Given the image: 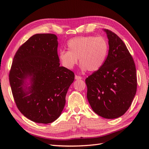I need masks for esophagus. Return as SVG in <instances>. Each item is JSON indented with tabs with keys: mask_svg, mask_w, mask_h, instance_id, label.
Wrapping results in <instances>:
<instances>
[{
	"mask_svg": "<svg viewBox=\"0 0 149 149\" xmlns=\"http://www.w3.org/2000/svg\"><path fill=\"white\" fill-rule=\"evenodd\" d=\"M75 79H82V77L81 76H79L78 75H75Z\"/></svg>",
	"mask_w": 149,
	"mask_h": 149,
	"instance_id": "1",
	"label": "esophagus"
}]
</instances>
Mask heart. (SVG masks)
I'll list each match as a JSON object with an SVG mask.
<instances>
[{"instance_id":"heart-1","label":"heart","mask_w":149,"mask_h":149,"mask_svg":"<svg viewBox=\"0 0 149 149\" xmlns=\"http://www.w3.org/2000/svg\"><path fill=\"white\" fill-rule=\"evenodd\" d=\"M68 50L60 52L62 65L68 69L77 64L78 58L83 70L90 72L100 70L107 59L109 46L103 37L84 36L71 38L67 42Z\"/></svg>"}]
</instances>
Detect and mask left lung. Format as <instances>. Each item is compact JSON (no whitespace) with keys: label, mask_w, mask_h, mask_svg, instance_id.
I'll return each mask as SVG.
<instances>
[{"label":"left lung","mask_w":149,"mask_h":149,"mask_svg":"<svg viewBox=\"0 0 149 149\" xmlns=\"http://www.w3.org/2000/svg\"><path fill=\"white\" fill-rule=\"evenodd\" d=\"M109 39V53L101 68L85 81L87 98L94 112L106 119L125 113L136 95V68L132 55L118 35L104 30Z\"/></svg>","instance_id":"1"}]
</instances>
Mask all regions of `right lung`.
<instances>
[{
  "label": "right lung",
  "instance_id": "add662e5",
  "mask_svg": "<svg viewBox=\"0 0 149 149\" xmlns=\"http://www.w3.org/2000/svg\"><path fill=\"white\" fill-rule=\"evenodd\" d=\"M57 37L35 34L18 49L9 72L12 95L18 109L37 123L49 124L59 118L66 95L74 79L72 71L60 66ZM30 77L29 91L25 92L24 79Z\"/></svg>",
  "mask_w": 149,
  "mask_h": 149
}]
</instances>
